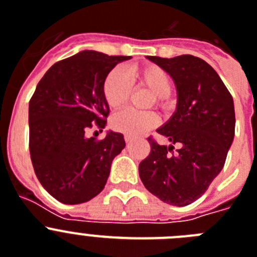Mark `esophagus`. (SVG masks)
Wrapping results in <instances>:
<instances>
[{"label": "esophagus", "mask_w": 257, "mask_h": 257, "mask_svg": "<svg viewBox=\"0 0 257 257\" xmlns=\"http://www.w3.org/2000/svg\"><path fill=\"white\" fill-rule=\"evenodd\" d=\"M124 138H125V142H126V144H131V142L133 141V138H132L131 136H125V137H124Z\"/></svg>", "instance_id": "34e87169"}]
</instances>
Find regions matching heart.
<instances>
[{"label":"heart","instance_id":"heart-1","mask_svg":"<svg viewBox=\"0 0 257 257\" xmlns=\"http://www.w3.org/2000/svg\"><path fill=\"white\" fill-rule=\"evenodd\" d=\"M131 82L149 89L155 95L158 103H162L163 98L167 97L172 89L171 76L155 64L133 67L126 75L121 70H113L103 82L104 99L111 108H120L125 104L131 94ZM156 124L158 116L151 111L124 110L115 113L111 119V125L115 131L132 137L144 135Z\"/></svg>","mask_w":257,"mask_h":257}]
</instances>
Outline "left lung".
Returning a JSON list of instances; mask_svg holds the SVG:
<instances>
[{
    "mask_svg": "<svg viewBox=\"0 0 257 257\" xmlns=\"http://www.w3.org/2000/svg\"><path fill=\"white\" fill-rule=\"evenodd\" d=\"M146 58L173 79L177 103L168 121L158 128L169 146L147 138L151 153L140 163V177L156 198L184 207L206 193L224 167L235 132L233 97L200 58ZM176 143L180 147L173 154Z\"/></svg>",
    "mask_w": 257,
    "mask_h": 257,
    "instance_id": "1",
    "label": "left lung"
}]
</instances>
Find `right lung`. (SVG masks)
Instances as JSON below:
<instances>
[{"instance_id":"obj_1","label":"right lung","mask_w":257,"mask_h":257,"mask_svg":"<svg viewBox=\"0 0 257 257\" xmlns=\"http://www.w3.org/2000/svg\"><path fill=\"white\" fill-rule=\"evenodd\" d=\"M132 57H108L82 50L46 71L30 101V153L46 191L64 204H80L103 190L112 160L125 147L124 136L107 131L97 141L86 132L104 129L110 112L103 82L117 63Z\"/></svg>"}]
</instances>
